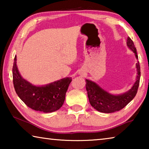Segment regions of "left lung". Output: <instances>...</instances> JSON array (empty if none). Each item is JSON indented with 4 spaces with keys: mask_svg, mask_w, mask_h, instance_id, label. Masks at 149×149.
<instances>
[{
    "mask_svg": "<svg viewBox=\"0 0 149 149\" xmlns=\"http://www.w3.org/2000/svg\"><path fill=\"white\" fill-rule=\"evenodd\" d=\"M127 45L130 49L134 52L138 59L137 50L134 43L130 37H127ZM137 80L132 89L124 94L120 95H112L102 89L95 83L86 79V89L87 91L91 105L98 111L103 113H112L122 110L128 103L132 101L135 97L139 85L141 70L139 62L137 63Z\"/></svg>",
    "mask_w": 149,
    "mask_h": 149,
    "instance_id": "obj_1",
    "label": "left lung"
}]
</instances>
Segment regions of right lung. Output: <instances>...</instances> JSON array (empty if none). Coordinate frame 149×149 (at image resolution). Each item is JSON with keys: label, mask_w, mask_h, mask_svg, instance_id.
Segmentation results:
<instances>
[{"label": "right lung", "mask_w": 149, "mask_h": 149, "mask_svg": "<svg viewBox=\"0 0 149 149\" xmlns=\"http://www.w3.org/2000/svg\"><path fill=\"white\" fill-rule=\"evenodd\" d=\"M12 75L14 89L20 99L31 109L45 113L54 112L61 108L72 81V78L66 77L46 86H34L20 75L16 65V56L14 58Z\"/></svg>", "instance_id": "1"}]
</instances>
